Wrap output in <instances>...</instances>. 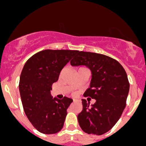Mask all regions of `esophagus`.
<instances>
[{"label": "esophagus", "mask_w": 146, "mask_h": 146, "mask_svg": "<svg viewBox=\"0 0 146 146\" xmlns=\"http://www.w3.org/2000/svg\"><path fill=\"white\" fill-rule=\"evenodd\" d=\"M73 101L74 102H77L78 100H76V99H73Z\"/></svg>", "instance_id": "34e87169"}]
</instances>
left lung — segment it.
Listing matches in <instances>:
<instances>
[{
	"instance_id": "8db88e82",
	"label": "left lung",
	"mask_w": 146,
	"mask_h": 146,
	"mask_svg": "<svg viewBox=\"0 0 146 146\" xmlns=\"http://www.w3.org/2000/svg\"><path fill=\"white\" fill-rule=\"evenodd\" d=\"M70 65H82L91 70L90 85L84 95L96 100L92 105L82 100V110L78 115L80 128L88 134L107 133L118 121L126 107L129 82L124 68L110 56L79 51Z\"/></svg>"
}]
</instances>
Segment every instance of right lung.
<instances>
[{"instance_id": "add662e5", "label": "right lung", "mask_w": 146, "mask_h": 146, "mask_svg": "<svg viewBox=\"0 0 146 146\" xmlns=\"http://www.w3.org/2000/svg\"><path fill=\"white\" fill-rule=\"evenodd\" d=\"M76 52L43 50L30 57L23 67L19 82L23 109L31 123L41 133L54 134L64 126L67 109L73 100L53 98L50 90Z\"/></svg>"}]
</instances>
